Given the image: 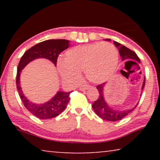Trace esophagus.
Masks as SVG:
<instances>
[{
    "instance_id": "esophagus-1",
    "label": "esophagus",
    "mask_w": 160,
    "mask_h": 160,
    "mask_svg": "<svg viewBox=\"0 0 160 160\" xmlns=\"http://www.w3.org/2000/svg\"><path fill=\"white\" fill-rule=\"evenodd\" d=\"M91 87V86H89V85H82L79 87V90L81 91H84L86 90V89H88Z\"/></svg>"
}]
</instances>
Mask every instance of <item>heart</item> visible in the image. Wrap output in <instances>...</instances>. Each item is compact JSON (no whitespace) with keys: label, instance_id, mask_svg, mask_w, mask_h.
Returning <instances> with one entry per match:
<instances>
[{"label":"heart","instance_id":"1","mask_svg":"<svg viewBox=\"0 0 160 160\" xmlns=\"http://www.w3.org/2000/svg\"><path fill=\"white\" fill-rule=\"evenodd\" d=\"M118 65V52L112 44L98 42L77 46L58 61L59 73L64 79L77 80L84 71L89 82L102 84L113 76Z\"/></svg>","mask_w":160,"mask_h":160}]
</instances>
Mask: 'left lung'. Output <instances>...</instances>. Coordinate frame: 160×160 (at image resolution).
Listing matches in <instances>:
<instances>
[{"instance_id": "1", "label": "left lung", "mask_w": 160, "mask_h": 160, "mask_svg": "<svg viewBox=\"0 0 160 160\" xmlns=\"http://www.w3.org/2000/svg\"><path fill=\"white\" fill-rule=\"evenodd\" d=\"M106 40L109 41H111V39H106ZM113 43H114V45L117 47V49H119L120 57L122 58V61L132 60L137 61V62H138L139 63L141 62H140V59L138 58V57L137 54H135L134 52L132 51V50H130V49H128V47L122 45L121 43L117 42V41H113ZM144 85H145V77H144L143 84H142L141 90L143 89ZM105 86H106V83H103V84L97 86V89L98 92H99V97H98V99L96 100V101H95V102L92 104V106L96 114H97L99 117L101 118V119L109 122L119 121V120L122 119V118L125 117L127 115H128L129 113L132 112V111L136 108L138 102L133 108L130 109H118L112 108V107L110 106V105L107 103L106 100H105Z\"/></svg>"}]
</instances>
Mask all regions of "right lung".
Listing matches in <instances>:
<instances>
[{
    "label": "right lung",
    "mask_w": 160,
    "mask_h": 160,
    "mask_svg": "<svg viewBox=\"0 0 160 160\" xmlns=\"http://www.w3.org/2000/svg\"><path fill=\"white\" fill-rule=\"evenodd\" d=\"M69 46V41L65 39H52L42 41L27 50L21 58L17 66V89L19 92L22 102L30 113L39 119H52L62 113L68 103L69 95L71 92L58 91L56 95L47 102L38 104L35 103L30 101L23 94L19 82L21 72L28 63L38 58L47 59L56 66L59 54L68 49Z\"/></svg>",
    "instance_id": "1"
}]
</instances>
